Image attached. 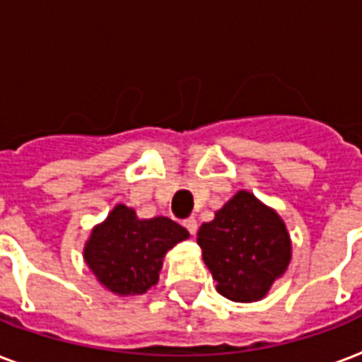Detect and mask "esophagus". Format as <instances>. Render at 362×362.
<instances>
[{"instance_id":"34e87169","label":"esophagus","mask_w":362,"mask_h":362,"mask_svg":"<svg viewBox=\"0 0 362 362\" xmlns=\"http://www.w3.org/2000/svg\"><path fill=\"white\" fill-rule=\"evenodd\" d=\"M184 227H186L192 235H195V233H197V220H195V218H187V220H184Z\"/></svg>"}]
</instances>
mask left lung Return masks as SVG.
Returning a JSON list of instances; mask_svg holds the SVG:
<instances>
[{"label":"left lung","instance_id":"1","mask_svg":"<svg viewBox=\"0 0 362 362\" xmlns=\"http://www.w3.org/2000/svg\"><path fill=\"white\" fill-rule=\"evenodd\" d=\"M197 244L218 293L235 303L261 300L291 261L286 223L244 189L201 226Z\"/></svg>","mask_w":362,"mask_h":362}]
</instances>
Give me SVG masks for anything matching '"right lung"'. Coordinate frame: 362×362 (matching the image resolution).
<instances>
[{
    "mask_svg": "<svg viewBox=\"0 0 362 362\" xmlns=\"http://www.w3.org/2000/svg\"><path fill=\"white\" fill-rule=\"evenodd\" d=\"M189 233L158 216L139 220L125 204H116L103 223L93 227L84 259L95 278L116 295H142L159 280L165 253Z\"/></svg>",
    "mask_w": 362,
    "mask_h": 362,
    "instance_id": "obj_1",
    "label": "right lung"
}]
</instances>
